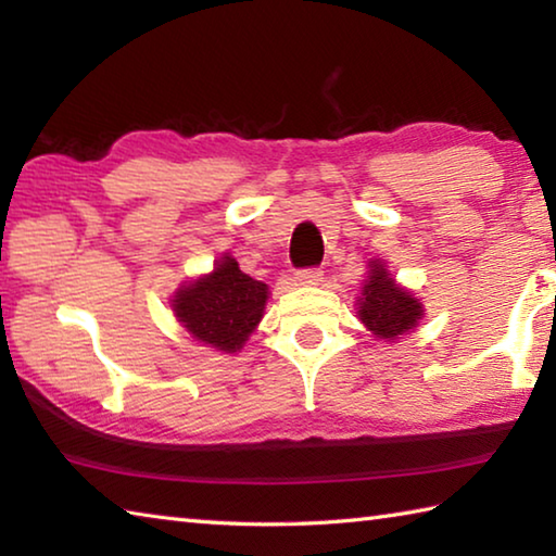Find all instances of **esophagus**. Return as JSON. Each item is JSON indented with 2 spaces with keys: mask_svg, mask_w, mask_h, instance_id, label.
<instances>
[{
  "mask_svg": "<svg viewBox=\"0 0 556 556\" xmlns=\"http://www.w3.org/2000/svg\"><path fill=\"white\" fill-rule=\"evenodd\" d=\"M296 285H304V287H312L318 285V281H324V271L318 267H308V269H299L296 271Z\"/></svg>",
  "mask_w": 556,
  "mask_h": 556,
  "instance_id": "34e87169",
  "label": "esophagus"
}]
</instances>
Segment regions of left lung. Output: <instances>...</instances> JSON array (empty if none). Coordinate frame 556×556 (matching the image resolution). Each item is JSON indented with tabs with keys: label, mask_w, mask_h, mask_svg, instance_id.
Listing matches in <instances>:
<instances>
[{
	"label": "left lung",
	"mask_w": 556,
	"mask_h": 556,
	"mask_svg": "<svg viewBox=\"0 0 556 556\" xmlns=\"http://www.w3.org/2000/svg\"><path fill=\"white\" fill-rule=\"evenodd\" d=\"M421 316H425V306L419 304V299L394 281L384 269V262L372 260L368 279L363 285V296H357V318L365 328L372 331L375 338L394 343L400 336L409 333Z\"/></svg>",
	"instance_id": "left-lung-1"
}]
</instances>
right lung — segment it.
Listing matches in <instances>:
<instances>
[{"instance_id":"obj_1","label":"right lung","mask_w":556,"mask_h":556,"mask_svg":"<svg viewBox=\"0 0 556 556\" xmlns=\"http://www.w3.org/2000/svg\"><path fill=\"white\" fill-rule=\"evenodd\" d=\"M269 289L223 255L211 275L176 291L174 314L195 341L223 353H238L265 314Z\"/></svg>"}]
</instances>
